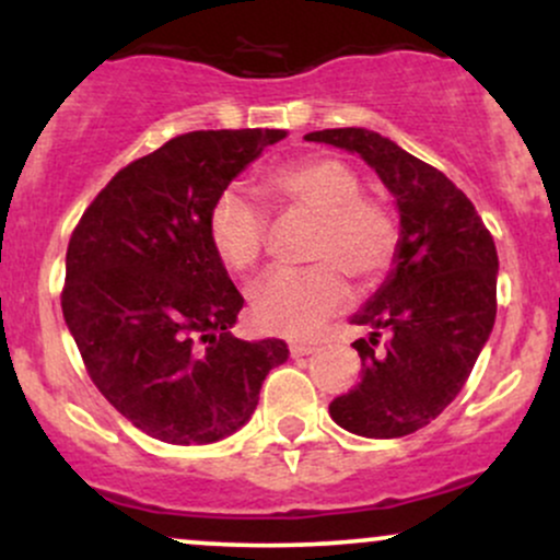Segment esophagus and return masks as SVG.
Instances as JSON below:
<instances>
[{
    "label": "esophagus",
    "instance_id": "1",
    "mask_svg": "<svg viewBox=\"0 0 560 560\" xmlns=\"http://www.w3.org/2000/svg\"><path fill=\"white\" fill-rule=\"evenodd\" d=\"M289 352H292V358L311 355V352H316V345H313V342H298V339H292V342H289Z\"/></svg>",
    "mask_w": 560,
    "mask_h": 560
}]
</instances>
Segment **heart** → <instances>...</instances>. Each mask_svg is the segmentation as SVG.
Wrapping results in <instances>:
<instances>
[{
	"mask_svg": "<svg viewBox=\"0 0 560 560\" xmlns=\"http://www.w3.org/2000/svg\"><path fill=\"white\" fill-rule=\"evenodd\" d=\"M287 208L316 218L307 268H276L249 287L253 320L266 331L307 337L350 298L345 273L361 284L382 279L395 260L397 226L389 210L361 195V178L337 158H305L268 178ZM208 236L229 271L258 266L268 242V215L240 189L215 197Z\"/></svg>",
	"mask_w": 560,
	"mask_h": 560,
	"instance_id": "heart-1",
	"label": "heart"
}]
</instances>
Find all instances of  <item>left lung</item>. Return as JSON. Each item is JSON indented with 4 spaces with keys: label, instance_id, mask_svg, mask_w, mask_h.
I'll return each instance as SVG.
<instances>
[{
    "label": "left lung",
    "instance_id": "left-lung-1",
    "mask_svg": "<svg viewBox=\"0 0 560 560\" xmlns=\"http://www.w3.org/2000/svg\"><path fill=\"white\" fill-rule=\"evenodd\" d=\"M307 141L361 155L400 213L387 279L350 320L371 326L352 347L363 361L355 389L331 419L369 440H395L434 421L464 389L498 313V249L471 199L445 173L369 128H324ZM390 334L384 351L375 345Z\"/></svg>",
    "mask_w": 560,
    "mask_h": 560
}]
</instances>
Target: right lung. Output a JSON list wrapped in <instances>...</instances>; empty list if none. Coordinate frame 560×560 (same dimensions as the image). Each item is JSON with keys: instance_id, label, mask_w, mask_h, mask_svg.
Returning a JSON list of instances; mask_svg holds the SVG:
<instances>
[{"instance_id": "1", "label": "right lung", "mask_w": 560, "mask_h": 560, "mask_svg": "<svg viewBox=\"0 0 560 560\" xmlns=\"http://www.w3.org/2000/svg\"><path fill=\"white\" fill-rule=\"evenodd\" d=\"M281 128L191 131L133 160L70 236L62 316L96 389L168 445H210L258 405L284 339L231 334L244 300L208 236L226 191Z\"/></svg>"}]
</instances>
